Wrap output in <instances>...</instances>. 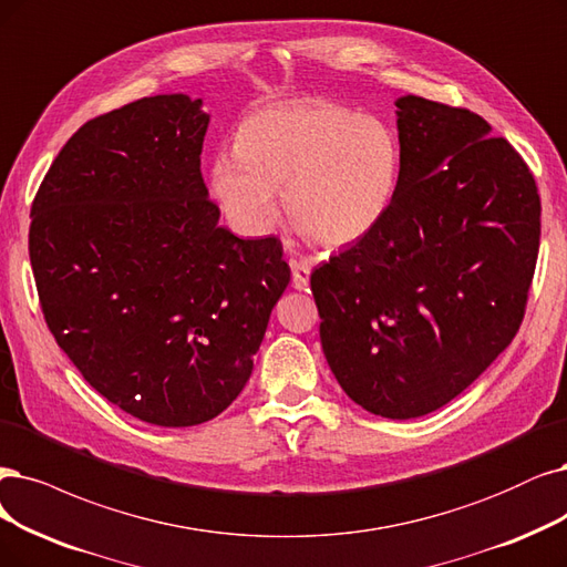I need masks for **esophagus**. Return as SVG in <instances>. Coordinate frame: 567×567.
<instances>
[{
  "label": "esophagus",
  "mask_w": 567,
  "mask_h": 567,
  "mask_svg": "<svg viewBox=\"0 0 567 567\" xmlns=\"http://www.w3.org/2000/svg\"><path fill=\"white\" fill-rule=\"evenodd\" d=\"M310 261L308 259H291V285L299 291H306L310 285Z\"/></svg>",
  "instance_id": "esophagus-1"
}]
</instances>
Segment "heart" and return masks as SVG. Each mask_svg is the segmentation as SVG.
Instances as JSON below:
<instances>
[{"instance_id": "heart-1", "label": "heart", "mask_w": 567, "mask_h": 567, "mask_svg": "<svg viewBox=\"0 0 567 567\" xmlns=\"http://www.w3.org/2000/svg\"><path fill=\"white\" fill-rule=\"evenodd\" d=\"M402 175L392 125L331 100H299L251 112L238 146L209 165V188L236 230L264 234L278 217V192L303 236L358 243L383 221Z\"/></svg>"}]
</instances>
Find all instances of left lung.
Segmentation results:
<instances>
[{
	"label": "left lung",
	"mask_w": 567,
	"mask_h": 567,
	"mask_svg": "<svg viewBox=\"0 0 567 567\" xmlns=\"http://www.w3.org/2000/svg\"><path fill=\"white\" fill-rule=\"evenodd\" d=\"M396 104L400 188L369 236L310 276L324 358L362 409L409 421L449 404L523 322L539 251L526 161L478 114Z\"/></svg>",
	"instance_id": "8db88e82"
}]
</instances>
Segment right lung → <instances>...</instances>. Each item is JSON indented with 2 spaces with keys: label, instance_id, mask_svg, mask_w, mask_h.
Segmentation results:
<instances>
[{
  "label": "right lung",
  "instance_id": "1",
  "mask_svg": "<svg viewBox=\"0 0 567 567\" xmlns=\"http://www.w3.org/2000/svg\"><path fill=\"white\" fill-rule=\"evenodd\" d=\"M188 95L142 97L83 123L32 203L44 320L102 396L144 423L213 421L249 381L289 285L276 236L219 226Z\"/></svg>",
  "mask_w": 567,
  "mask_h": 567
}]
</instances>
